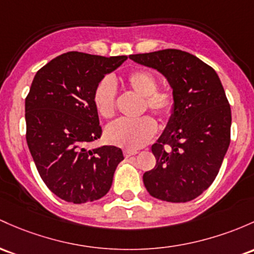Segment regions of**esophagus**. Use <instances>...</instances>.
I'll list each match as a JSON object with an SVG mask.
<instances>
[{
  "mask_svg": "<svg viewBox=\"0 0 254 254\" xmlns=\"http://www.w3.org/2000/svg\"><path fill=\"white\" fill-rule=\"evenodd\" d=\"M123 153H124L125 158H129V157H132V155L137 154V152H135V150H127V149H125Z\"/></svg>",
  "mask_w": 254,
  "mask_h": 254,
  "instance_id": "1",
  "label": "esophagus"
}]
</instances>
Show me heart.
Here are the masks:
<instances>
[{"label":"heart","instance_id":"heart-1","mask_svg":"<svg viewBox=\"0 0 254 254\" xmlns=\"http://www.w3.org/2000/svg\"><path fill=\"white\" fill-rule=\"evenodd\" d=\"M125 84L142 97L141 112L149 111L161 123H168L176 111V96L170 89H158V79L153 72L138 68L125 77ZM93 104L96 112L105 119L116 114L117 89L110 78L100 80L94 89ZM157 123L149 116L138 119H121L106 127L105 137L108 143L122 148L136 150L152 140L157 132Z\"/></svg>","mask_w":254,"mask_h":254}]
</instances>
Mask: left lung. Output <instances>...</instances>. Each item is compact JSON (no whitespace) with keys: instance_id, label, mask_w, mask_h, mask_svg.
<instances>
[{"instance_id":"1","label":"left lung","mask_w":254,"mask_h":254,"mask_svg":"<svg viewBox=\"0 0 254 254\" xmlns=\"http://www.w3.org/2000/svg\"><path fill=\"white\" fill-rule=\"evenodd\" d=\"M129 58L161 72L176 96L174 117L152 146L157 164L144 172V187L163 201H190L212 185L230 143L231 111L221 79L204 61L178 49Z\"/></svg>"}]
</instances>
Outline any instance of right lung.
I'll return each instance as SVG.
<instances>
[{
    "instance_id": "add662e5",
    "label": "right lung",
    "mask_w": 254,
    "mask_h": 254,
    "mask_svg": "<svg viewBox=\"0 0 254 254\" xmlns=\"http://www.w3.org/2000/svg\"><path fill=\"white\" fill-rule=\"evenodd\" d=\"M127 59L68 52L33 78L25 99L27 146L43 182L65 201L84 204L105 196L124 159L118 147L89 150L86 144L102 133L94 89Z\"/></svg>"
}]
</instances>
